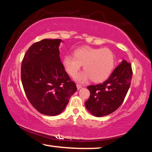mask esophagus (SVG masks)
<instances>
[{
    "label": "esophagus",
    "instance_id": "obj_1",
    "mask_svg": "<svg viewBox=\"0 0 152 152\" xmlns=\"http://www.w3.org/2000/svg\"><path fill=\"white\" fill-rule=\"evenodd\" d=\"M76 86H77V88H78V90L82 88V86L80 85V84H76Z\"/></svg>",
    "mask_w": 152,
    "mask_h": 152
}]
</instances>
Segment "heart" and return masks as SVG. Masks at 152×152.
Wrapping results in <instances>:
<instances>
[{"mask_svg": "<svg viewBox=\"0 0 152 152\" xmlns=\"http://www.w3.org/2000/svg\"><path fill=\"white\" fill-rule=\"evenodd\" d=\"M74 56H66L63 64L70 76H74L82 65L85 70L75 77L79 82L91 79L94 82H101L107 80L114 70L116 58L109 48H95L84 46L74 51Z\"/></svg>", "mask_w": 152, "mask_h": 152, "instance_id": "b5f03b06", "label": "heart"}]
</instances>
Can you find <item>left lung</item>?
Here are the masks:
<instances>
[{
    "mask_svg": "<svg viewBox=\"0 0 152 152\" xmlns=\"http://www.w3.org/2000/svg\"><path fill=\"white\" fill-rule=\"evenodd\" d=\"M131 64L123 60L103 83L91 85L85 102L86 109L95 117H103L115 111L124 101L132 78Z\"/></svg>",
    "mask_w": 152,
    "mask_h": 152,
    "instance_id": "obj_1",
    "label": "left lung"
}]
</instances>
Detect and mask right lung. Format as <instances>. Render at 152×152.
<instances>
[{
    "instance_id": "obj_1",
    "label": "right lung",
    "mask_w": 152,
    "mask_h": 152,
    "mask_svg": "<svg viewBox=\"0 0 152 152\" xmlns=\"http://www.w3.org/2000/svg\"><path fill=\"white\" fill-rule=\"evenodd\" d=\"M61 39H44L28 49L22 61V84L30 103L42 114L56 116L63 111L77 91L60 57Z\"/></svg>"
}]
</instances>
